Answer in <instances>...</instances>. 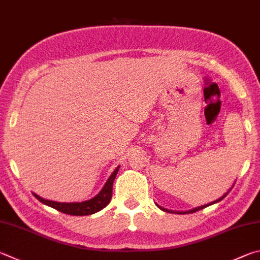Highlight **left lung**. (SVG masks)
<instances>
[{
  "label": "left lung",
  "mask_w": 260,
  "mask_h": 260,
  "mask_svg": "<svg viewBox=\"0 0 260 260\" xmlns=\"http://www.w3.org/2000/svg\"><path fill=\"white\" fill-rule=\"evenodd\" d=\"M229 193V192H228ZM228 193H225V194L223 196V197H220L219 199H217V200H215V201H212V202H210V204H208V205H205V206H201V207H197V208H194V209H191V210H188V211H173V210H168V209H165V208H162V207H160V206H158L160 209L161 210H164V211H167V212H172V214H192V212H196V211H198V210H200V209H204V208H206V207H208V206H210V205H214V204H216V202H219L220 200H223L224 198L228 196Z\"/></svg>",
  "instance_id": "1"
}]
</instances>
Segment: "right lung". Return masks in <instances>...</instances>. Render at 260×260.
<instances>
[{
  "mask_svg": "<svg viewBox=\"0 0 260 260\" xmlns=\"http://www.w3.org/2000/svg\"><path fill=\"white\" fill-rule=\"evenodd\" d=\"M119 167H117L114 173L111 174L110 177L108 178L107 183L105 184L102 190L99 194H96L91 200L83 201V202H70V204H66V202H56V201H50L45 200L40 196H37L34 193V197L37 200H40L42 204H44L49 207H52L56 210H59L63 214L73 215V216H86L92 215L95 212L102 210L105 207L109 205L112 197V184H114L115 177L117 175Z\"/></svg>",
  "mask_w": 260,
  "mask_h": 260,
  "instance_id": "right-lung-1",
  "label": "right lung"
}]
</instances>
